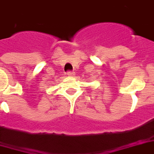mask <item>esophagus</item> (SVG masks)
I'll return each mask as SVG.
<instances>
[{
	"mask_svg": "<svg viewBox=\"0 0 154 154\" xmlns=\"http://www.w3.org/2000/svg\"><path fill=\"white\" fill-rule=\"evenodd\" d=\"M67 75H68V76H69V77H75V72H68Z\"/></svg>",
	"mask_w": 154,
	"mask_h": 154,
	"instance_id": "obj_1",
	"label": "esophagus"
}]
</instances>
